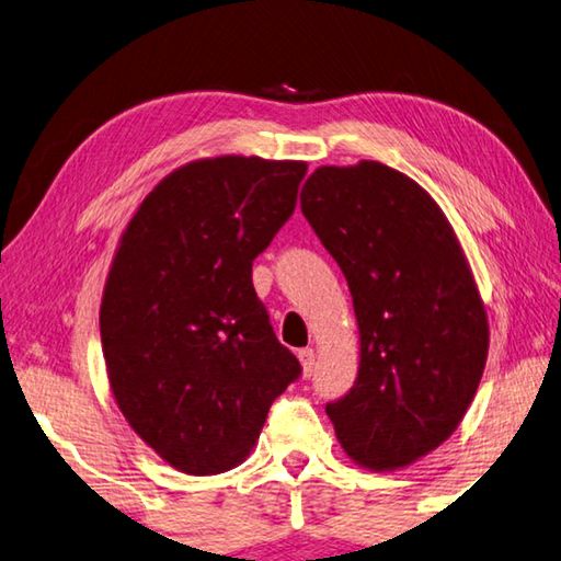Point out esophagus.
Returning a JSON list of instances; mask_svg holds the SVG:
<instances>
[{
	"label": "esophagus",
	"instance_id": "esophagus-1",
	"mask_svg": "<svg viewBox=\"0 0 561 561\" xmlns=\"http://www.w3.org/2000/svg\"><path fill=\"white\" fill-rule=\"evenodd\" d=\"M299 360H301V368H304V376H311L314 374V366H317V354L314 348H301L299 351Z\"/></svg>",
	"mask_w": 561,
	"mask_h": 561
}]
</instances>
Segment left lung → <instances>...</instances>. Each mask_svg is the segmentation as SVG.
I'll return each mask as SVG.
<instances>
[{
    "label": "left lung",
    "mask_w": 561,
    "mask_h": 561,
    "mask_svg": "<svg viewBox=\"0 0 561 561\" xmlns=\"http://www.w3.org/2000/svg\"><path fill=\"white\" fill-rule=\"evenodd\" d=\"M301 213L354 297L358 376L327 403L341 448L405 468L458 428L485 371L488 317L450 222L425 190L376 160L317 168Z\"/></svg>",
    "instance_id": "1"
}]
</instances>
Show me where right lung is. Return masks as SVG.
I'll return each instance as SVG.
<instances>
[{"instance_id":"obj_1","label":"right lung","mask_w":561,"mask_h":561,"mask_svg":"<svg viewBox=\"0 0 561 561\" xmlns=\"http://www.w3.org/2000/svg\"><path fill=\"white\" fill-rule=\"evenodd\" d=\"M307 163L197 160L150 193L101 301L108 381L130 428L187 474L240 465L301 376L252 284L297 207Z\"/></svg>"}]
</instances>
